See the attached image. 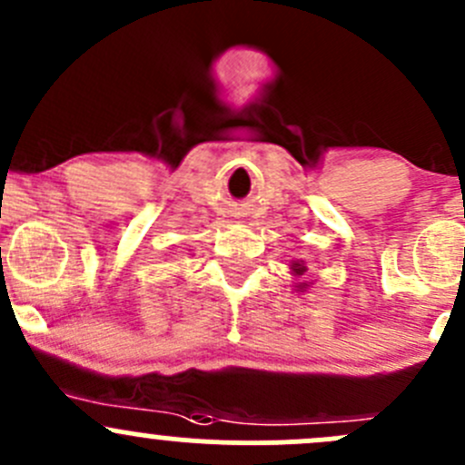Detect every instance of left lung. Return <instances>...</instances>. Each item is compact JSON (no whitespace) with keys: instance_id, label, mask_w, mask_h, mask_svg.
<instances>
[{"instance_id":"1","label":"left lung","mask_w":465,"mask_h":465,"mask_svg":"<svg viewBox=\"0 0 465 465\" xmlns=\"http://www.w3.org/2000/svg\"><path fill=\"white\" fill-rule=\"evenodd\" d=\"M290 272H292L294 276H299V279H302V276L308 272L306 261H302V259L292 261V262H290ZM294 288H297V292H306V290L311 288V283H308V281H303V283H297V285H294Z\"/></svg>"}]
</instances>
